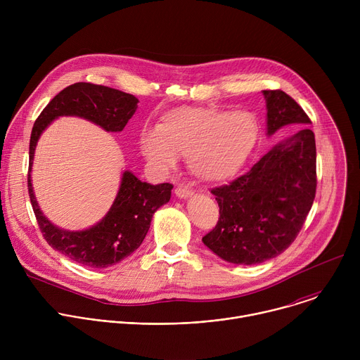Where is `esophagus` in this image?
Segmentation results:
<instances>
[{
	"label": "esophagus",
	"instance_id": "obj_1",
	"mask_svg": "<svg viewBox=\"0 0 360 360\" xmlns=\"http://www.w3.org/2000/svg\"><path fill=\"white\" fill-rule=\"evenodd\" d=\"M192 193H193V192H192L189 188H186V186L178 185V186L175 188V195H176L178 198H181V199H186V198L192 196Z\"/></svg>",
	"mask_w": 360,
	"mask_h": 360
}]
</instances>
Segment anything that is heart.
<instances>
[{
    "label": "heart",
    "instance_id": "obj_1",
    "mask_svg": "<svg viewBox=\"0 0 360 360\" xmlns=\"http://www.w3.org/2000/svg\"><path fill=\"white\" fill-rule=\"evenodd\" d=\"M259 134L250 112L179 107L164 114L157 129H145L139 146L142 155L161 171L174 168L178 155H184L199 181L222 184L246 165Z\"/></svg>",
    "mask_w": 360,
    "mask_h": 360
}]
</instances>
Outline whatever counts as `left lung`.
Returning a JSON list of instances; mask_svg holds the SVG:
<instances>
[{
	"label": "left lung",
	"mask_w": 360,
	"mask_h": 360,
	"mask_svg": "<svg viewBox=\"0 0 360 360\" xmlns=\"http://www.w3.org/2000/svg\"><path fill=\"white\" fill-rule=\"evenodd\" d=\"M266 135L296 128L229 185L212 189L217 226L202 238L221 259L256 265L281 255L297 236L316 193V143L311 120L281 89L262 91Z\"/></svg>",
	"instance_id": "obj_1"
}]
</instances>
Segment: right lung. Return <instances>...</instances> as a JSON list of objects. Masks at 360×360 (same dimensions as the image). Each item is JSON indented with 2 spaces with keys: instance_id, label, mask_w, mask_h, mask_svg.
Wrapping results in <instances>:
<instances>
[{
  "instance_id": "right-lung-1",
  "label": "right lung",
  "mask_w": 360,
  "mask_h": 360,
  "mask_svg": "<svg viewBox=\"0 0 360 360\" xmlns=\"http://www.w3.org/2000/svg\"><path fill=\"white\" fill-rule=\"evenodd\" d=\"M138 99L127 92L77 82L49 101L37 118L30 139L28 191L39 229L51 248L88 268H108L125 259L145 239L153 214L171 199V184L150 185L131 171L121 178L118 193L107 215L88 229L68 231L51 222L38 207L31 184L34 153L41 134L60 117H79L107 132H121L138 108Z\"/></svg>"
}]
</instances>
